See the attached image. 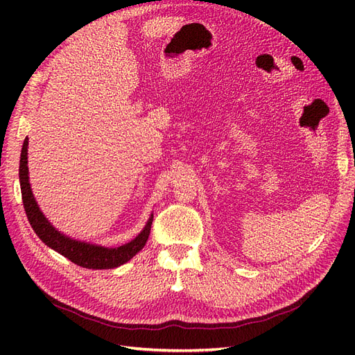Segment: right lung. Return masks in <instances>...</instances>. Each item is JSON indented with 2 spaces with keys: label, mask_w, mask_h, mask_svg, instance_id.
I'll list each match as a JSON object with an SVG mask.
<instances>
[{
  "label": "right lung",
  "mask_w": 355,
  "mask_h": 355,
  "mask_svg": "<svg viewBox=\"0 0 355 355\" xmlns=\"http://www.w3.org/2000/svg\"><path fill=\"white\" fill-rule=\"evenodd\" d=\"M28 141L29 139L26 137L22 146V153H20L19 182L28 220L42 243L62 256L68 257L71 262L83 268H89V270H111V268H116L130 261L136 253L144 249L149 232H151L154 214L149 216L144 230L136 235V239L118 247H105L75 240L53 227V223L41 211L34 194H32L28 170Z\"/></svg>",
  "instance_id": "right-lung-1"
}]
</instances>
